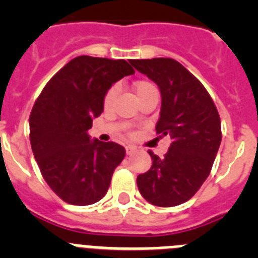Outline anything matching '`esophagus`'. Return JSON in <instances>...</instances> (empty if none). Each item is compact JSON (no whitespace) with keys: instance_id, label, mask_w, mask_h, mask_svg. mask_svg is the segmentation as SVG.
Segmentation results:
<instances>
[{"instance_id":"1","label":"esophagus","mask_w":258,"mask_h":258,"mask_svg":"<svg viewBox=\"0 0 258 258\" xmlns=\"http://www.w3.org/2000/svg\"><path fill=\"white\" fill-rule=\"evenodd\" d=\"M126 155H132L134 151H136V147L134 146H126Z\"/></svg>"}]
</instances>
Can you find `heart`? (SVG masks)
<instances>
[{
  "label": "heart",
  "instance_id": "obj_1",
  "mask_svg": "<svg viewBox=\"0 0 258 258\" xmlns=\"http://www.w3.org/2000/svg\"><path fill=\"white\" fill-rule=\"evenodd\" d=\"M133 89H134V92H136L137 97H138V99H142V98L146 97V95L157 92L154 84L150 83V81H147V80H138V81H136V83L133 84ZM115 93H116L115 88H111L107 90L106 94H104V98H103L104 108H108V107L112 104Z\"/></svg>",
  "mask_w": 258,
  "mask_h": 258
}]
</instances>
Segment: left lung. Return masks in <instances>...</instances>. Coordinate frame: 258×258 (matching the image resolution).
<instances>
[{
    "label": "left lung",
    "instance_id": "left-lung-1",
    "mask_svg": "<svg viewBox=\"0 0 258 258\" xmlns=\"http://www.w3.org/2000/svg\"><path fill=\"white\" fill-rule=\"evenodd\" d=\"M131 63L160 89L156 133L172 138L163 159L149 151L152 166L137 177L138 190L154 206H179L197 194L212 170L222 140L217 107L203 84L179 61L154 58Z\"/></svg>",
    "mask_w": 258,
    "mask_h": 258
}]
</instances>
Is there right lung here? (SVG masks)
<instances>
[{"label":"right lung","mask_w":258,"mask_h":258,"mask_svg":"<svg viewBox=\"0 0 258 258\" xmlns=\"http://www.w3.org/2000/svg\"><path fill=\"white\" fill-rule=\"evenodd\" d=\"M134 70L124 59L81 55L70 60L42 89L29 115V140L41 174L63 202L90 206L108 191L125 149L90 141L86 132L103 111L112 84Z\"/></svg>","instance_id":"1"}]
</instances>
